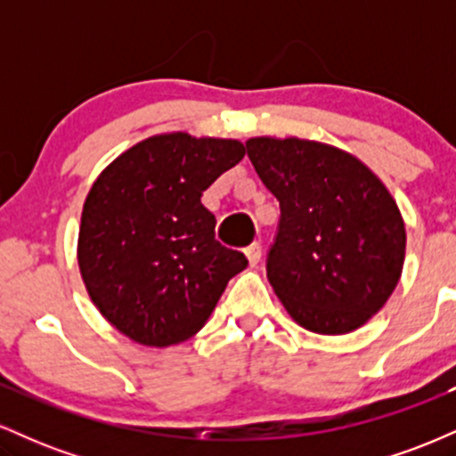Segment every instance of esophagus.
<instances>
[{
	"instance_id": "obj_1",
	"label": "esophagus",
	"mask_w": 456,
	"mask_h": 456,
	"mask_svg": "<svg viewBox=\"0 0 456 456\" xmlns=\"http://www.w3.org/2000/svg\"><path fill=\"white\" fill-rule=\"evenodd\" d=\"M244 253H246V259H248L250 265H257L259 259H261V244L253 242L248 246V248L244 250Z\"/></svg>"
}]
</instances>
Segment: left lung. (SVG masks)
<instances>
[{
  "instance_id": "left-lung-1",
  "label": "left lung",
  "mask_w": 456,
  "mask_h": 456,
  "mask_svg": "<svg viewBox=\"0 0 456 456\" xmlns=\"http://www.w3.org/2000/svg\"><path fill=\"white\" fill-rule=\"evenodd\" d=\"M246 151L281 218L265 270L302 328L345 334L386 305L405 259V224L379 177L347 151L257 137Z\"/></svg>"
}]
</instances>
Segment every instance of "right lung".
Returning <instances> with one entry per match:
<instances>
[{
  "label": "right lung",
  "instance_id": "right-lung-1",
  "mask_svg": "<svg viewBox=\"0 0 456 456\" xmlns=\"http://www.w3.org/2000/svg\"><path fill=\"white\" fill-rule=\"evenodd\" d=\"M233 139L186 133L141 141L94 182L78 232V268L94 305L150 347L186 341L212 315L240 250L214 238L206 188L244 159Z\"/></svg>",
  "mask_w": 456,
  "mask_h": 456
}]
</instances>
